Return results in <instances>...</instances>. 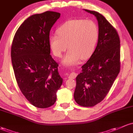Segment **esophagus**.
I'll use <instances>...</instances> for the list:
<instances>
[{"instance_id":"esophagus-1","label":"esophagus","mask_w":133,"mask_h":133,"mask_svg":"<svg viewBox=\"0 0 133 133\" xmlns=\"http://www.w3.org/2000/svg\"><path fill=\"white\" fill-rule=\"evenodd\" d=\"M77 75V73L72 72L69 75H68V77L70 78H73V79H74V78H75V77H76Z\"/></svg>"}]
</instances>
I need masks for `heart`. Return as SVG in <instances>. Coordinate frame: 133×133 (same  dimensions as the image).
I'll use <instances>...</instances> for the list:
<instances>
[{"mask_svg":"<svg viewBox=\"0 0 133 133\" xmlns=\"http://www.w3.org/2000/svg\"><path fill=\"white\" fill-rule=\"evenodd\" d=\"M98 38V29L90 19H71L57 30V35L49 37V44L54 55L61 57L66 51L63 63L67 66L77 65L80 59L89 58L95 50Z\"/></svg>","mask_w":133,"mask_h":133,"instance_id":"b5f03b06","label":"heart"}]
</instances>
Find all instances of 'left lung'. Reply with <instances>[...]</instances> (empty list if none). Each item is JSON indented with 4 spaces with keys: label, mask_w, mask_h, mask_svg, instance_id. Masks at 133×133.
<instances>
[{
    "label": "left lung",
    "mask_w": 133,
    "mask_h": 133,
    "mask_svg": "<svg viewBox=\"0 0 133 133\" xmlns=\"http://www.w3.org/2000/svg\"><path fill=\"white\" fill-rule=\"evenodd\" d=\"M92 14L98 23L96 48L89 60L82 66L76 77L74 99L82 107H93L100 103L109 92L120 72V38L115 28L99 12Z\"/></svg>",
    "instance_id": "1"
}]
</instances>
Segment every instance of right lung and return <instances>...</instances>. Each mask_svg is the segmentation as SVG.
Listing matches in <instances>:
<instances>
[{"label": "right lung", "instance_id": "obj_1", "mask_svg": "<svg viewBox=\"0 0 133 133\" xmlns=\"http://www.w3.org/2000/svg\"><path fill=\"white\" fill-rule=\"evenodd\" d=\"M59 17L60 13L53 11L30 16L16 31L11 46L18 86L27 100L39 108L55 104L63 82L58 64L50 55L49 32Z\"/></svg>", "mask_w": 133, "mask_h": 133}]
</instances>
